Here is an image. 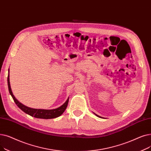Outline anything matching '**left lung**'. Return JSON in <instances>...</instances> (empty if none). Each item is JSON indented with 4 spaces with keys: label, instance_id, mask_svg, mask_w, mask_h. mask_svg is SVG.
<instances>
[{
    "label": "left lung",
    "instance_id": "1",
    "mask_svg": "<svg viewBox=\"0 0 151 151\" xmlns=\"http://www.w3.org/2000/svg\"><path fill=\"white\" fill-rule=\"evenodd\" d=\"M94 114H95V113H94ZM95 114V115H96V116H97V117H101H101H100V116H98V115H97V114Z\"/></svg>",
    "mask_w": 151,
    "mask_h": 151
}]
</instances>
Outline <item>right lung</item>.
<instances>
[{
  "instance_id": "right-lung-1",
  "label": "right lung",
  "mask_w": 151,
  "mask_h": 151,
  "mask_svg": "<svg viewBox=\"0 0 151 151\" xmlns=\"http://www.w3.org/2000/svg\"><path fill=\"white\" fill-rule=\"evenodd\" d=\"M7 82H8V87L10 94L12 96L14 101L16 103L19 109L22 110L24 112L26 113L29 116L38 118V119H54L60 116L66 110V107L68 104L69 98L66 100V101L64 103L62 106L58 107L56 109H33L27 106H24L22 103L19 102L18 100L14 96L10 84V78H9V75L8 78H7Z\"/></svg>"
}]
</instances>
